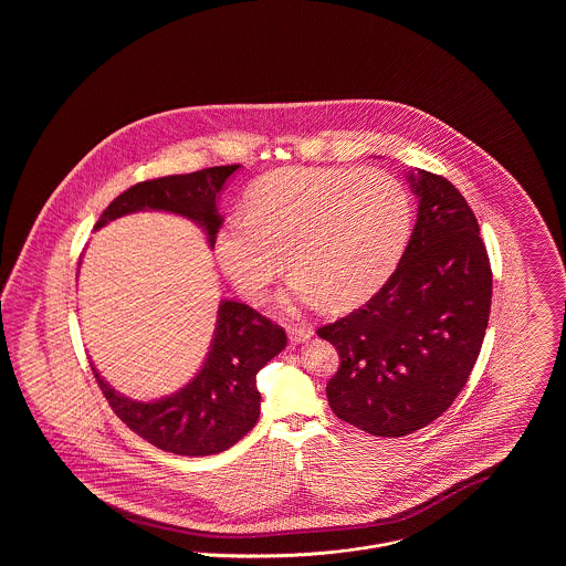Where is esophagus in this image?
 Instances as JSON below:
<instances>
[{
	"label": "esophagus",
	"instance_id": "obj_1",
	"mask_svg": "<svg viewBox=\"0 0 566 566\" xmlns=\"http://www.w3.org/2000/svg\"><path fill=\"white\" fill-rule=\"evenodd\" d=\"M312 335H314V331L307 326H291L289 328V339L293 344H305L307 339H312Z\"/></svg>",
	"mask_w": 566,
	"mask_h": 566
}]
</instances>
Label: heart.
Masks as SVG:
<instances>
[{"instance_id":"obj_1","label":"heart","mask_w":566,"mask_h":566,"mask_svg":"<svg viewBox=\"0 0 566 566\" xmlns=\"http://www.w3.org/2000/svg\"><path fill=\"white\" fill-rule=\"evenodd\" d=\"M409 224L403 182L384 169L282 167L248 189L243 218L218 231L216 254L248 298L268 293L286 256L296 273L289 307L350 310L390 277Z\"/></svg>"}]
</instances>
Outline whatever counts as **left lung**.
I'll return each instance as SVG.
<instances>
[{"instance_id":"1","label":"left lung","mask_w":566,"mask_h":566,"mask_svg":"<svg viewBox=\"0 0 566 566\" xmlns=\"http://www.w3.org/2000/svg\"><path fill=\"white\" fill-rule=\"evenodd\" d=\"M407 182L418 218L397 270L367 305L318 328L342 360L326 384L333 413L377 437L418 431L454 403L492 301L488 252L464 197L418 167Z\"/></svg>"}]
</instances>
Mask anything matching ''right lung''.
Segmentation results:
<instances>
[{
  "mask_svg": "<svg viewBox=\"0 0 566 566\" xmlns=\"http://www.w3.org/2000/svg\"><path fill=\"white\" fill-rule=\"evenodd\" d=\"M242 165L208 167L195 174L139 182L118 195L95 224L134 212L185 216L206 231L210 248L222 224L218 197ZM286 346L282 326L245 303L222 298L208 356L185 388L157 401H134L116 392L91 363L114 413L142 439L178 457H210L229 450L250 431L261 413L256 374Z\"/></svg>",
  "mask_w": 566,
  "mask_h": 566,
  "instance_id": "right-lung-1",
  "label": "right lung"
}]
</instances>
